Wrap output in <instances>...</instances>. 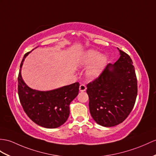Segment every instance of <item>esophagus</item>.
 Instances as JSON below:
<instances>
[{"instance_id": "obj_1", "label": "esophagus", "mask_w": 156, "mask_h": 156, "mask_svg": "<svg viewBox=\"0 0 156 156\" xmlns=\"http://www.w3.org/2000/svg\"><path fill=\"white\" fill-rule=\"evenodd\" d=\"M87 89V87L85 85L83 84H81L80 86H79V90L81 91V92H84Z\"/></svg>"}]
</instances>
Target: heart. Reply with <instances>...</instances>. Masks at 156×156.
Returning <instances> with one entry per match:
<instances>
[{
  "instance_id": "b5f03b06",
  "label": "heart",
  "mask_w": 156,
  "mask_h": 156,
  "mask_svg": "<svg viewBox=\"0 0 156 156\" xmlns=\"http://www.w3.org/2000/svg\"><path fill=\"white\" fill-rule=\"evenodd\" d=\"M108 62V58L105 54L94 49H89L83 54L79 60V65L81 67L90 66L86 71V76L90 80L97 78Z\"/></svg>"
}]
</instances>
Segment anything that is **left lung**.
Instances as JSON below:
<instances>
[{
	"mask_svg": "<svg viewBox=\"0 0 156 156\" xmlns=\"http://www.w3.org/2000/svg\"><path fill=\"white\" fill-rule=\"evenodd\" d=\"M120 57L108 63L101 74L87 85L91 116L101 126L122 123L134 107L138 93L137 78L132 60L119 49Z\"/></svg>",
	"mask_w": 156,
	"mask_h": 156,
	"instance_id": "left-lung-1",
	"label": "left lung"
}]
</instances>
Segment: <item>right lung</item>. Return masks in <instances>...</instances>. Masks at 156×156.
<instances>
[{
	"mask_svg": "<svg viewBox=\"0 0 156 156\" xmlns=\"http://www.w3.org/2000/svg\"><path fill=\"white\" fill-rule=\"evenodd\" d=\"M26 53L20 63L18 77V93L26 115L40 126L55 128L66 122L69 115V105L77 96L79 83L64 86L48 91L32 89L26 84L21 75V68Z\"/></svg>",
	"mask_w": 156,
	"mask_h": 156,
	"instance_id": "add662e5",
	"label": "right lung"
}]
</instances>
